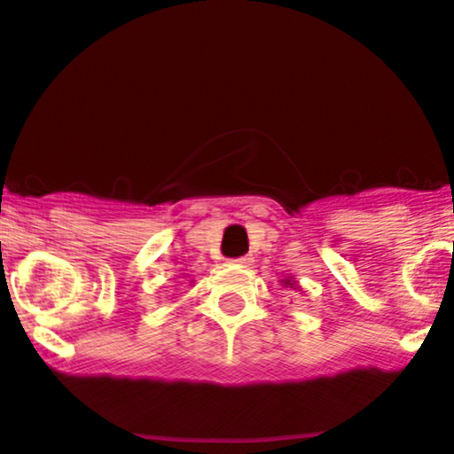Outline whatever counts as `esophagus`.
<instances>
[{
	"mask_svg": "<svg viewBox=\"0 0 454 454\" xmlns=\"http://www.w3.org/2000/svg\"><path fill=\"white\" fill-rule=\"evenodd\" d=\"M232 263H237V265H250L252 259H250V256H239V259H232Z\"/></svg>",
	"mask_w": 454,
	"mask_h": 454,
	"instance_id": "esophagus-1",
	"label": "esophagus"
}]
</instances>
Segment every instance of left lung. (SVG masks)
<instances>
[{
    "mask_svg": "<svg viewBox=\"0 0 454 454\" xmlns=\"http://www.w3.org/2000/svg\"><path fill=\"white\" fill-rule=\"evenodd\" d=\"M283 285H285V287H294V289L298 287V285H295V280H291V278H285Z\"/></svg>",
    "mask_w": 454,
    "mask_h": 454,
    "instance_id": "1",
    "label": "left lung"
}]
</instances>
